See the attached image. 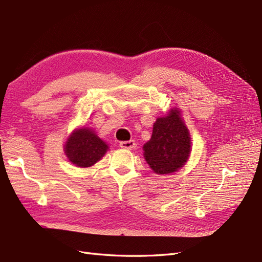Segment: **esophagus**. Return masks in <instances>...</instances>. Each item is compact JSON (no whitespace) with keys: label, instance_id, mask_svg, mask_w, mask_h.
<instances>
[{"label":"esophagus","instance_id":"1","mask_svg":"<svg viewBox=\"0 0 262 262\" xmlns=\"http://www.w3.org/2000/svg\"><path fill=\"white\" fill-rule=\"evenodd\" d=\"M120 147L124 148V149H132L135 147V142L134 141H126V142H120Z\"/></svg>","mask_w":262,"mask_h":262}]
</instances>
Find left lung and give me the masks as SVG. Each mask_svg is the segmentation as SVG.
Masks as SVG:
<instances>
[{"mask_svg": "<svg viewBox=\"0 0 262 262\" xmlns=\"http://www.w3.org/2000/svg\"><path fill=\"white\" fill-rule=\"evenodd\" d=\"M144 157L156 174H171L185 165L191 151V137L180 109L157 118L153 134L144 145Z\"/></svg>", "mask_w": 262, "mask_h": 262, "instance_id": "1", "label": "left lung"}]
</instances>
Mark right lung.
<instances>
[{
    "label": "right lung",
    "instance_id": "add662e5",
    "mask_svg": "<svg viewBox=\"0 0 262 262\" xmlns=\"http://www.w3.org/2000/svg\"><path fill=\"white\" fill-rule=\"evenodd\" d=\"M108 145L96 133L82 127L71 133L64 145L68 160L78 167H90L106 154Z\"/></svg>",
    "mask_w": 262,
    "mask_h": 262
}]
</instances>
